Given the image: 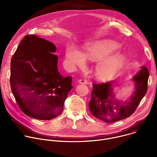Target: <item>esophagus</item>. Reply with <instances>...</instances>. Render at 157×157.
Returning <instances> with one entry per match:
<instances>
[{
    "label": "esophagus",
    "mask_w": 157,
    "mask_h": 157,
    "mask_svg": "<svg viewBox=\"0 0 157 157\" xmlns=\"http://www.w3.org/2000/svg\"><path fill=\"white\" fill-rule=\"evenodd\" d=\"M78 82L79 84H86L87 83V81L85 79H79L78 81Z\"/></svg>",
    "instance_id": "1"
}]
</instances>
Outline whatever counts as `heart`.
Masks as SVG:
<instances>
[{"label":"heart","instance_id":"heart-1","mask_svg":"<svg viewBox=\"0 0 157 157\" xmlns=\"http://www.w3.org/2000/svg\"><path fill=\"white\" fill-rule=\"evenodd\" d=\"M119 48V44L113 40H96L86 44L83 54L75 47L70 46L66 51V59L73 66L82 65L85 61L84 57L92 61L99 60L95 66V76L101 81H107L113 78L125 63L124 55L114 54Z\"/></svg>","mask_w":157,"mask_h":157}]
</instances>
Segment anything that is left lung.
Returning <instances> with one entry per match:
<instances>
[{
    "mask_svg": "<svg viewBox=\"0 0 157 157\" xmlns=\"http://www.w3.org/2000/svg\"><path fill=\"white\" fill-rule=\"evenodd\" d=\"M149 72L145 66L133 76L135 91L124 102L115 98L113 84L117 81L93 84L89 107L92 114L105 122H114L130 117L139 105L147 91Z\"/></svg>",
    "mask_w": 157,
    "mask_h": 157,
    "instance_id": "1",
    "label": "left lung"
}]
</instances>
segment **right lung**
Here are the masks:
<instances>
[{"instance_id":"1","label":"right lung","mask_w":157,"mask_h":157,"mask_svg":"<svg viewBox=\"0 0 157 157\" xmlns=\"http://www.w3.org/2000/svg\"><path fill=\"white\" fill-rule=\"evenodd\" d=\"M55 44L36 35L25 36L12 56L10 87L20 109L28 116L51 120L60 115L72 89V77L58 70Z\"/></svg>"}]
</instances>
